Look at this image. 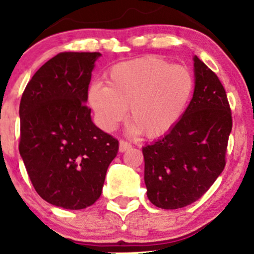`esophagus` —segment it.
I'll use <instances>...</instances> for the list:
<instances>
[{
	"instance_id": "esophagus-1",
	"label": "esophagus",
	"mask_w": 254,
	"mask_h": 254,
	"mask_svg": "<svg viewBox=\"0 0 254 254\" xmlns=\"http://www.w3.org/2000/svg\"><path fill=\"white\" fill-rule=\"evenodd\" d=\"M131 147H132V145H131L129 142H127V141L119 142V151H122V153H123V151H127V149H130Z\"/></svg>"
}]
</instances>
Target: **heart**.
Segmentation results:
<instances>
[{"instance_id":"obj_1","label":"heart","mask_w":254,"mask_h":254,"mask_svg":"<svg viewBox=\"0 0 254 254\" xmlns=\"http://www.w3.org/2000/svg\"><path fill=\"white\" fill-rule=\"evenodd\" d=\"M193 90L194 78L188 68L145 56L115 64L107 72V84L89 87L88 101L106 131L124 121L130 106L133 132L155 138L179 123Z\"/></svg>"}]
</instances>
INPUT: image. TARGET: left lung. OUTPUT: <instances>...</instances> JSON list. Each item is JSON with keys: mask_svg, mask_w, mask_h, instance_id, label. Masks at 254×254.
<instances>
[{"mask_svg": "<svg viewBox=\"0 0 254 254\" xmlns=\"http://www.w3.org/2000/svg\"><path fill=\"white\" fill-rule=\"evenodd\" d=\"M194 92L179 123L142 148L147 196L157 208L179 209L196 202L226 166L232 111L217 75L193 58Z\"/></svg>", "mask_w": 254, "mask_h": 254, "instance_id": "obj_1", "label": "left lung"}]
</instances>
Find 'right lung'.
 <instances>
[{"mask_svg":"<svg viewBox=\"0 0 254 254\" xmlns=\"http://www.w3.org/2000/svg\"><path fill=\"white\" fill-rule=\"evenodd\" d=\"M99 52H61L40 66L20 101L19 151L37 193L80 210L100 197L118 139L95 127L87 106Z\"/></svg>","mask_w":254,"mask_h":254,"instance_id":"right-lung-1","label":"right lung"}]
</instances>
